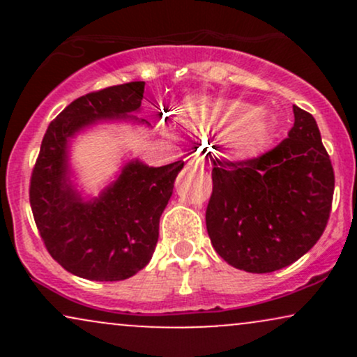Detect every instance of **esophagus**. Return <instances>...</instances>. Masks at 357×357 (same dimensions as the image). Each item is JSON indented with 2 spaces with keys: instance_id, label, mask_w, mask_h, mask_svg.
Wrapping results in <instances>:
<instances>
[{
  "instance_id": "esophagus-1",
  "label": "esophagus",
  "mask_w": 357,
  "mask_h": 357,
  "mask_svg": "<svg viewBox=\"0 0 357 357\" xmlns=\"http://www.w3.org/2000/svg\"><path fill=\"white\" fill-rule=\"evenodd\" d=\"M188 165L195 166V167H202V169L204 167V162H203L199 158H192V159H190V161H188Z\"/></svg>"
}]
</instances>
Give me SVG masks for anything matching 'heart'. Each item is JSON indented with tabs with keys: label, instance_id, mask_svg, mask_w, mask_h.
Segmentation results:
<instances>
[{
	"label": "heart",
	"instance_id": "heart-1",
	"mask_svg": "<svg viewBox=\"0 0 357 357\" xmlns=\"http://www.w3.org/2000/svg\"><path fill=\"white\" fill-rule=\"evenodd\" d=\"M174 121L195 136H221L225 154L231 161L258 159L273 141L268 112L238 99L190 96L178 105ZM174 121L171 117L162 121V129L173 132Z\"/></svg>",
	"mask_w": 357,
	"mask_h": 357
}]
</instances>
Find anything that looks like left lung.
<instances>
[{
    "label": "left lung",
    "instance_id": "1",
    "mask_svg": "<svg viewBox=\"0 0 357 357\" xmlns=\"http://www.w3.org/2000/svg\"><path fill=\"white\" fill-rule=\"evenodd\" d=\"M294 127L275 149L247 162L213 159L206 230L231 267L275 272L294 264L326 230L334 171L315 119L294 105Z\"/></svg>",
    "mask_w": 357,
    "mask_h": 357
}]
</instances>
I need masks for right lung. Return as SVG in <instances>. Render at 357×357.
I'll return each instance as SVG.
<instances>
[{"label": "right lung", "instance_id": "right-lung-1", "mask_svg": "<svg viewBox=\"0 0 357 357\" xmlns=\"http://www.w3.org/2000/svg\"><path fill=\"white\" fill-rule=\"evenodd\" d=\"M144 82L82 96L48 126L30 183L33 218L48 253L73 275L117 282L153 258L159 218L184 162L153 167L127 159L99 196H87L70 162L72 141L99 124H151L141 112Z\"/></svg>", "mask_w": 357, "mask_h": 357}]
</instances>
